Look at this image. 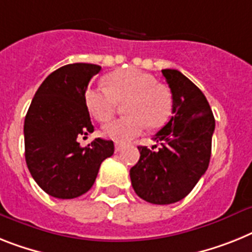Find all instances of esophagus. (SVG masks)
Returning a JSON list of instances; mask_svg holds the SVG:
<instances>
[{"instance_id": "34e87169", "label": "esophagus", "mask_w": 252, "mask_h": 252, "mask_svg": "<svg viewBox=\"0 0 252 252\" xmlns=\"http://www.w3.org/2000/svg\"><path fill=\"white\" fill-rule=\"evenodd\" d=\"M123 147H124V145H122V143H115V151L116 152L122 151Z\"/></svg>"}]
</instances>
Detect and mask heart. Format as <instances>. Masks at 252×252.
Wrapping results in <instances>:
<instances>
[{
	"label": "heart",
	"instance_id": "1",
	"mask_svg": "<svg viewBox=\"0 0 252 252\" xmlns=\"http://www.w3.org/2000/svg\"><path fill=\"white\" fill-rule=\"evenodd\" d=\"M106 88L88 87L84 101L90 114L98 122L110 119L118 102H124L126 116L107 122L103 134L116 142H128L146 128H158L166 122L172 111V92L158 83L155 77L137 69L110 73L105 78Z\"/></svg>",
	"mask_w": 252,
	"mask_h": 252
}]
</instances>
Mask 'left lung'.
I'll return each mask as SVG.
<instances>
[{
  "mask_svg": "<svg viewBox=\"0 0 252 252\" xmlns=\"http://www.w3.org/2000/svg\"><path fill=\"white\" fill-rule=\"evenodd\" d=\"M161 73L172 92L173 115L152 137L159 149L139 146V160L129 172L134 192L155 205L181 201L193 189L208 170L215 129L214 115L200 88L175 69Z\"/></svg>",
  "mask_w": 252,
  "mask_h": 252,
  "instance_id": "obj_1",
  "label": "left lung"
}]
</instances>
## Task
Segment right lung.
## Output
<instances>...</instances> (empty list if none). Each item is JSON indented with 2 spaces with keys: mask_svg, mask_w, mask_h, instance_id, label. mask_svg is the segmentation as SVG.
<instances>
[{
  "mask_svg": "<svg viewBox=\"0 0 252 252\" xmlns=\"http://www.w3.org/2000/svg\"><path fill=\"white\" fill-rule=\"evenodd\" d=\"M94 64L75 63L51 73L35 92L24 122L25 161L37 185L52 197L69 200L94 186L101 162L114 154L113 141L80 136L94 132L84 94Z\"/></svg>",
  "mask_w": 252,
  "mask_h": 252,
  "instance_id": "obj_1",
  "label": "right lung"
}]
</instances>
